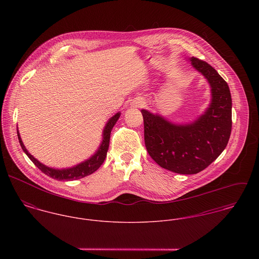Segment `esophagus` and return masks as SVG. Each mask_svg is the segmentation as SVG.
Listing matches in <instances>:
<instances>
[{
    "label": "esophagus",
    "mask_w": 259,
    "mask_h": 259,
    "mask_svg": "<svg viewBox=\"0 0 259 259\" xmlns=\"http://www.w3.org/2000/svg\"><path fill=\"white\" fill-rule=\"evenodd\" d=\"M145 105V102L143 100H136L135 102H133V106L134 107H139V108H142L143 106Z\"/></svg>",
    "instance_id": "esophagus-1"
}]
</instances>
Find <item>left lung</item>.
<instances>
[{
  "instance_id": "1",
  "label": "left lung",
  "mask_w": 259,
  "mask_h": 259,
  "mask_svg": "<svg viewBox=\"0 0 259 259\" xmlns=\"http://www.w3.org/2000/svg\"><path fill=\"white\" fill-rule=\"evenodd\" d=\"M188 60L209 83L211 100L205 111L189 123L179 124L142 110L148 154L162 168L181 175H195L214 161L227 146L232 124L227 82L206 62Z\"/></svg>"
}]
</instances>
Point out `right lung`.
<instances>
[{"instance_id":"add662e5","label":"right lung","mask_w":259,"mask_h":259,"mask_svg":"<svg viewBox=\"0 0 259 259\" xmlns=\"http://www.w3.org/2000/svg\"><path fill=\"white\" fill-rule=\"evenodd\" d=\"M119 116H120V112H116L106 123L105 128L103 131V140H102L100 147L97 149V151L90 158L85 159L84 161H81L80 163L72 166V167H68V168H62V169L54 168V167L47 166L44 163L39 162L37 158H35L28 151V149L23 144L19 130H17V134H18V139H19L20 145L22 147V149L24 150V152L35 163V165L37 166V168H39L45 175H47L48 177H50L54 180H57V181H74V180L82 179L84 177H88V176L94 174L103 164V162L105 161V159L107 157V152H108L109 146H110L111 130H112L113 125L115 124V122L117 121Z\"/></svg>"}]
</instances>
